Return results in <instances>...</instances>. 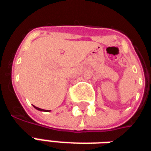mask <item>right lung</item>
Listing matches in <instances>:
<instances>
[{
    "label": "right lung",
    "instance_id": "add662e5",
    "mask_svg": "<svg viewBox=\"0 0 151 151\" xmlns=\"http://www.w3.org/2000/svg\"><path fill=\"white\" fill-rule=\"evenodd\" d=\"M34 107H35V106H34ZM35 108H36L37 110H39V111H44L43 109H41V108H37V107H35ZM46 111H47V110H46ZM47 111H48V110H47Z\"/></svg>",
    "mask_w": 151,
    "mask_h": 151
}]
</instances>
